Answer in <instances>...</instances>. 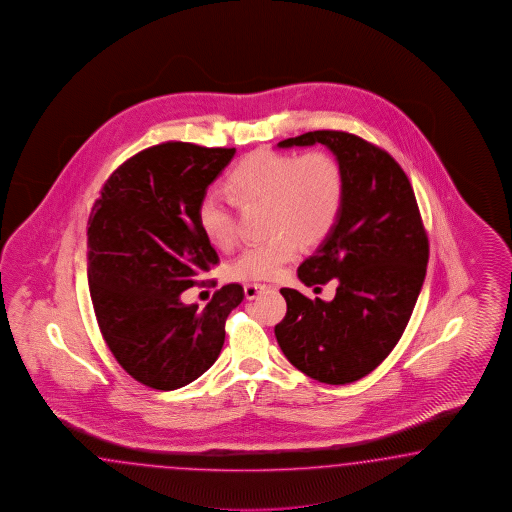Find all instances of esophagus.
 <instances>
[{"label": "esophagus", "mask_w": 512, "mask_h": 512, "mask_svg": "<svg viewBox=\"0 0 512 512\" xmlns=\"http://www.w3.org/2000/svg\"><path fill=\"white\" fill-rule=\"evenodd\" d=\"M269 289V286H265V284H245L243 286V291H245V299H249V301H254V299H258L262 293H265Z\"/></svg>", "instance_id": "1"}]
</instances>
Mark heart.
<instances>
[{"instance_id":"b5f03b06","label":"heart","mask_w":512,"mask_h":512,"mask_svg":"<svg viewBox=\"0 0 512 512\" xmlns=\"http://www.w3.org/2000/svg\"><path fill=\"white\" fill-rule=\"evenodd\" d=\"M228 193L208 191L198 202L202 234L217 249L237 243L236 202L267 206V232L230 265L236 280H275L306 245L323 241L340 221L345 204V172L327 152L304 156L260 150L243 159L228 178Z\"/></svg>"}]
</instances>
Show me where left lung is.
<instances>
[{
  "label": "left lung",
  "instance_id": "1",
  "mask_svg": "<svg viewBox=\"0 0 512 512\" xmlns=\"http://www.w3.org/2000/svg\"><path fill=\"white\" fill-rule=\"evenodd\" d=\"M327 146L345 172L340 221L297 271L304 286L336 282L332 301L282 288L275 336L289 362L325 384L366 377L392 353L418 301L429 239L407 174L388 152L347 132L319 130L280 148Z\"/></svg>",
  "mask_w": 512,
  "mask_h": 512
}]
</instances>
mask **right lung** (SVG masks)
Instances as JSON below:
<instances>
[{"instance_id": "add662e5", "label": "right lung", "mask_w": 512, "mask_h": 512, "mask_svg": "<svg viewBox=\"0 0 512 512\" xmlns=\"http://www.w3.org/2000/svg\"><path fill=\"white\" fill-rule=\"evenodd\" d=\"M236 148L169 141L124 161L92 206L87 278L109 351L128 375L176 390L219 358L243 288L217 289L204 310L180 295L219 262L197 221L198 202Z\"/></svg>"}]
</instances>
